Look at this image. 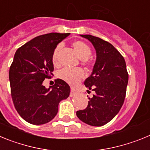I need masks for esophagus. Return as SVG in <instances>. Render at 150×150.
Here are the masks:
<instances>
[{
    "label": "esophagus",
    "mask_w": 150,
    "mask_h": 150,
    "mask_svg": "<svg viewBox=\"0 0 150 150\" xmlns=\"http://www.w3.org/2000/svg\"><path fill=\"white\" fill-rule=\"evenodd\" d=\"M75 93H76V91H75V89H74L73 87H71V94H70V96L71 97H73L74 95H75Z\"/></svg>",
    "instance_id": "34e87169"
}]
</instances>
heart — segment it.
<instances>
[{"label":"heart","mask_w":150,"mask_h":150,"mask_svg":"<svg viewBox=\"0 0 150 150\" xmlns=\"http://www.w3.org/2000/svg\"><path fill=\"white\" fill-rule=\"evenodd\" d=\"M73 46L82 60H86L91 55V50L90 46L83 41H75L73 43ZM61 48H62V45L59 44L52 52V59L55 64H57L59 62V54ZM58 77L64 81L67 82L69 84L76 85L84 77V71L81 68L64 67L59 71Z\"/></svg>","instance_id":"1"}]
</instances>
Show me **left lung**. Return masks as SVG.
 I'll list each match as a JSON object with an SVG mask.
<instances>
[{"instance_id":"left-lung-1","label":"left lung","mask_w":150,"mask_h":150,"mask_svg":"<svg viewBox=\"0 0 150 150\" xmlns=\"http://www.w3.org/2000/svg\"><path fill=\"white\" fill-rule=\"evenodd\" d=\"M80 36L92 43L97 58L91 76L84 82L94 95L88 97L86 109L76 111V116L89 125L102 126L117 115L124 103L128 81L126 64L111 43L92 35Z\"/></svg>"}]
</instances>
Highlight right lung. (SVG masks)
<instances>
[{"label":"right lung","instance_id":"add662e5","mask_svg":"<svg viewBox=\"0 0 150 150\" xmlns=\"http://www.w3.org/2000/svg\"><path fill=\"white\" fill-rule=\"evenodd\" d=\"M69 35L50 33L38 36L16 52L9 72L11 96L18 114L28 123L43 125L53 120L59 102L70 95L69 85L61 79H55L49 88L43 85L54 70V50Z\"/></svg>","mask_w":150,"mask_h":150}]
</instances>
